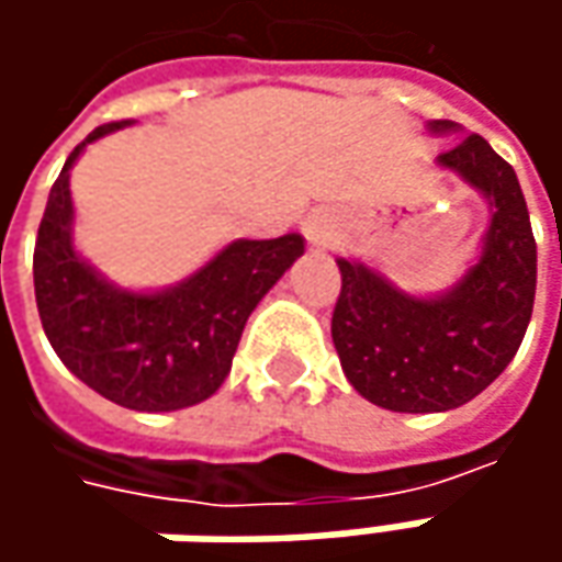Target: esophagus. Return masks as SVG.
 <instances>
[{"mask_svg": "<svg viewBox=\"0 0 562 562\" xmlns=\"http://www.w3.org/2000/svg\"><path fill=\"white\" fill-rule=\"evenodd\" d=\"M303 234H306L310 247L325 249V247H331V240L337 237V227L325 212H318V209H315V212H310V215L303 218Z\"/></svg>", "mask_w": 562, "mask_h": 562, "instance_id": "esophagus-1", "label": "esophagus"}]
</instances>
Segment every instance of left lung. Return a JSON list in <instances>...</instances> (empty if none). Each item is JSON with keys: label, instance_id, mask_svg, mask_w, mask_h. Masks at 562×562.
<instances>
[{"label": "left lung", "instance_id": "left-lung-1", "mask_svg": "<svg viewBox=\"0 0 562 562\" xmlns=\"http://www.w3.org/2000/svg\"><path fill=\"white\" fill-rule=\"evenodd\" d=\"M425 131L464 137L435 165L485 200L487 227L463 274L438 293L403 291L362 259H337L344 288L331 337L340 369L362 397L391 413H447L479 397L516 357L538 281L516 171L457 121H428Z\"/></svg>", "mask_w": 562, "mask_h": 562}]
</instances>
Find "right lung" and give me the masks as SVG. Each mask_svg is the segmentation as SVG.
I'll return each mask as SVG.
<instances>
[{
  "label": "right lung",
  "instance_id": "right-lung-1",
  "mask_svg": "<svg viewBox=\"0 0 562 562\" xmlns=\"http://www.w3.org/2000/svg\"><path fill=\"white\" fill-rule=\"evenodd\" d=\"M131 124H102L68 156L36 234L33 291L43 331L71 375L124 409L175 413L225 384L249 313L303 256L306 240L240 237L168 288L115 284L75 247L71 168L90 143Z\"/></svg>",
  "mask_w": 562,
  "mask_h": 562
}]
</instances>
